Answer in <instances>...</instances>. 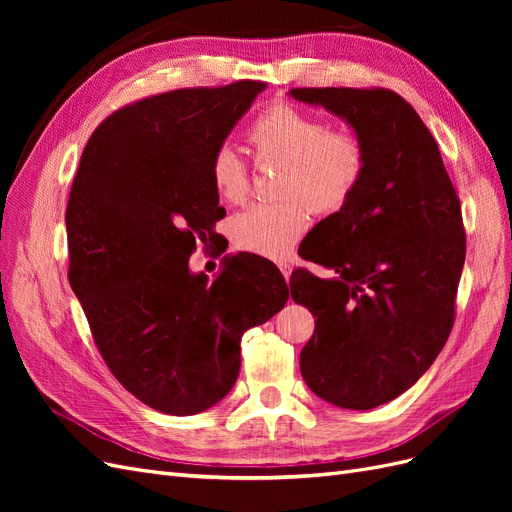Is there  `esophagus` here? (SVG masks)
Masks as SVG:
<instances>
[{
    "mask_svg": "<svg viewBox=\"0 0 512 512\" xmlns=\"http://www.w3.org/2000/svg\"><path fill=\"white\" fill-rule=\"evenodd\" d=\"M280 269H282V275H284V280L288 282V280H290V275H292V267H290V265H282Z\"/></svg>",
    "mask_w": 512,
    "mask_h": 512,
    "instance_id": "34e87169",
    "label": "esophagus"
}]
</instances>
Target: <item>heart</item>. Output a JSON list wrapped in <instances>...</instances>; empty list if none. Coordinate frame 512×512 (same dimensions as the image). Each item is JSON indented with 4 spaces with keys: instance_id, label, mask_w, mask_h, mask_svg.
Listing matches in <instances>:
<instances>
[{
    "instance_id": "heart-1",
    "label": "heart",
    "mask_w": 512,
    "mask_h": 512,
    "mask_svg": "<svg viewBox=\"0 0 512 512\" xmlns=\"http://www.w3.org/2000/svg\"><path fill=\"white\" fill-rule=\"evenodd\" d=\"M260 164L280 162L277 194L284 200L254 205L235 215L230 237L239 250L284 260L307 230L308 205L329 215L342 209L365 173V145L350 130H329L322 119L286 102H275L247 130ZM213 190L226 203H241L250 188V173L235 151L222 147L209 164Z\"/></svg>"
}]
</instances>
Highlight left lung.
<instances>
[{"mask_svg":"<svg viewBox=\"0 0 512 512\" xmlns=\"http://www.w3.org/2000/svg\"><path fill=\"white\" fill-rule=\"evenodd\" d=\"M344 119L365 145V173L348 203L320 220L305 250L327 277L297 269L292 299L314 314L301 374L346 410L386 404L438 359L455 320L466 260L459 198L438 143L389 89H290Z\"/></svg>","mask_w":512,"mask_h":512,"instance_id":"8db88e82","label":"left lung"}]
</instances>
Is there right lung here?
Returning <instances> with one entry per match:
<instances>
[{"label": "right lung", "instance_id": "add662e5", "mask_svg": "<svg viewBox=\"0 0 512 512\" xmlns=\"http://www.w3.org/2000/svg\"><path fill=\"white\" fill-rule=\"evenodd\" d=\"M265 83L177 89L123 106L91 134L66 228L70 286L113 376L149 408L192 416L222 401L241 337L288 301L273 262L228 256L209 282L196 239L226 211L209 164Z\"/></svg>", "mask_w": 512, "mask_h": 512}]
</instances>
